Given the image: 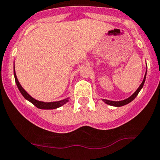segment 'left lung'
Returning a JSON list of instances; mask_svg holds the SVG:
<instances>
[{
	"label": "left lung",
	"instance_id": "obj_1",
	"mask_svg": "<svg viewBox=\"0 0 160 160\" xmlns=\"http://www.w3.org/2000/svg\"><path fill=\"white\" fill-rule=\"evenodd\" d=\"M146 74H147V72H146ZM146 74H145L143 82L141 83V84L139 85V87L138 88L137 90H136V92H135V93L132 94L129 98H128V99H126V100H121V101H112V100H103L105 102V103H107V104L112 105V106H115V107H121V106H123V105H126L128 104V103H129L130 102H132V100L136 97V96H137V95L139 94V91H140L141 89H142V88H143V84H144L145 79H146Z\"/></svg>",
	"mask_w": 160,
	"mask_h": 160
}]
</instances>
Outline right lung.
Here are the masks:
<instances>
[{
  "label": "right lung",
  "mask_w": 160,
  "mask_h": 160,
  "mask_svg": "<svg viewBox=\"0 0 160 160\" xmlns=\"http://www.w3.org/2000/svg\"><path fill=\"white\" fill-rule=\"evenodd\" d=\"M14 77H15V81L16 83H17V88L19 89V91L21 92V93L22 94V96H24L26 100H28V101L31 102L32 104H34L37 108L40 109H55L57 108L61 107L62 105H64V103H67L68 101V98L67 99H64V100H60V101H56V102H49V103H45V102L42 101H39V100H35L34 98L32 97L31 96H29V94L27 93V92L21 87V83H19L18 80H17V75H16L15 72V67H14Z\"/></svg>",
  "instance_id": "add662e5"
}]
</instances>
